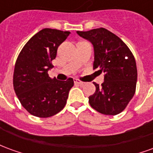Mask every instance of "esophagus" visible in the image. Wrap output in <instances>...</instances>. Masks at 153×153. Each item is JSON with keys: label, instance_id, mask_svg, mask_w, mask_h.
Listing matches in <instances>:
<instances>
[{"label": "esophagus", "instance_id": "1", "mask_svg": "<svg viewBox=\"0 0 153 153\" xmlns=\"http://www.w3.org/2000/svg\"><path fill=\"white\" fill-rule=\"evenodd\" d=\"M74 83L79 84V85H83V82H81V81H79V80H78V79H74Z\"/></svg>", "mask_w": 153, "mask_h": 153}]
</instances>
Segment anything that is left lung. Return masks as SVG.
I'll return each instance as SVG.
<instances>
[{
	"instance_id": "8db88e82",
	"label": "left lung",
	"mask_w": 153,
	"mask_h": 153,
	"mask_svg": "<svg viewBox=\"0 0 153 153\" xmlns=\"http://www.w3.org/2000/svg\"><path fill=\"white\" fill-rule=\"evenodd\" d=\"M89 41L94 49L93 69L104 73L102 86L94 83L96 91L88 102L97 111L115 115L124 111L133 98L137 83V66L133 54L116 35L104 28L77 31Z\"/></svg>"
}]
</instances>
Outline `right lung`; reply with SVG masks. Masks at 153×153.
<instances>
[{
	"label": "right lung",
	"mask_w": 153,
	"mask_h": 153,
	"mask_svg": "<svg viewBox=\"0 0 153 153\" xmlns=\"http://www.w3.org/2000/svg\"><path fill=\"white\" fill-rule=\"evenodd\" d=\"M70 32L43 28L32 37L19 55L15 63L13 84L22 106L31 115L47 118L60 112L66 104L74 80L51 79V60L57 48Z\"/></svg>",
	"instance_id": "add662e5"
}]
</instances>
